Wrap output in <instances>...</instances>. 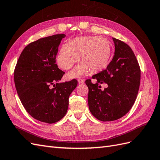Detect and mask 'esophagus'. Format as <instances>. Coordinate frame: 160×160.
I'll use <instances>...</instances> for the list:
<instances>
[{
	"label": "esophagus",
	"instance_id": "obj_1",
	"mask_svg": "<svg viewBox=\"0 0 160 160\" xmlns=\"http://www.w3.org/2000/svg\"><path fill=\"white\" fill-rule=\"evenodd\" d=\"M78 83L80 85H83L84 83V81L82 79H78Z\"/></svg>",
	"mask_w": 160,
	"mask_h": 160
}]
</instances>
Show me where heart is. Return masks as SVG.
<instances>
[{"label":"heart","instance_id":"b5f03b06","mask_svg":"<svg viewBox=\"0 0 160 160\" xmlns=\"http://www.w3.org/2000/svg\"><path fill=\"white\" fill-rule=\"evenodd\" d=\"M79 54L81 62L69 72L76 77L88 72H99L108 66L111 56L109 42L101 37L76 38L69 45H63L58 53L57 62L63 69H71Z\"/></svg>","mask_w":160,"mask_h":160}]
</instances>
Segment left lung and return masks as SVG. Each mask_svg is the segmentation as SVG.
Masks as SVG:
<instances>
[{
	"label": "left lung",
	"instance_id": "obj_1",
	"mask_svg": "<svg viewBox=\"0 0 160 160\" xmlns=\"http://www.w3.org/2000/svg\"><path fill=\"white\" fill-rule=\"evenodd\" d=\"M115 53L105 70L85 81L89 88L88 104L91 114L102 122L122 118L132 108L140 84L141 71L134 53L126 43L113 38ZM108 84L100 89V84Z\"/></svg>",
	"mask_w": 160,
	"mask_h": 160
}]
</instances>
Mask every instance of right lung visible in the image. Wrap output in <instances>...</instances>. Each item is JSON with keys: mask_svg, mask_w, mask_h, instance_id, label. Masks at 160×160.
Segmentation results:
<instances>
[{"mask_svg": "<svg viewBox=\"0 0 160 160\" xmlns=\"http://www.w3.org/2000/svg\"><path fill=\"white\" fill-rule=\"evenodd\" d=\"M65 36L59 34L31 42L22 51L14 69L19 99L28 114L42 122L53 123L64 117L69 95L77 85L76 79L59 83L65 72L58 68L56 56Z\"/></svg>", "mask_w": 160, "mask_h": 160, "instance_id": "1", "label": "right lung"}]
</instances>
